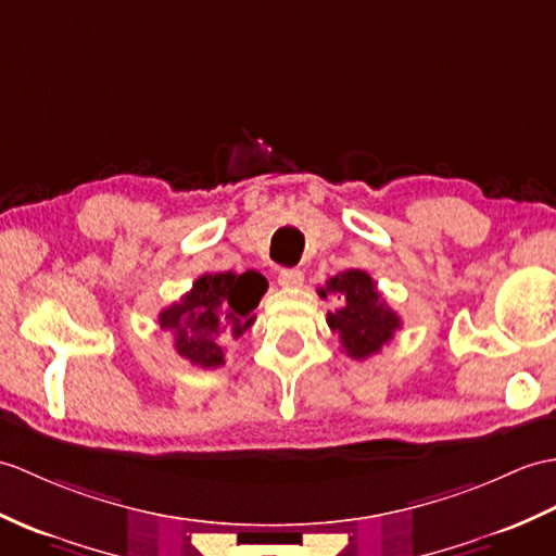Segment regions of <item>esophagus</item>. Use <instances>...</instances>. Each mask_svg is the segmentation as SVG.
Here are the masks:
<instances>
[{"mask_svg":"<svg viewBox=\"0 0 556 556\" xmlns=\"http://www.w3.org/2000/svg\"><path fill=\"white\" fill-rule=\"evenodd\" d=\"M279 283L283 289H299L303 287V273L295 267H283L279 273Z\"/></svg>","mask_w":556,"mask_h":556,"instance_id":"1","label":"esophagus"}]
</instances>
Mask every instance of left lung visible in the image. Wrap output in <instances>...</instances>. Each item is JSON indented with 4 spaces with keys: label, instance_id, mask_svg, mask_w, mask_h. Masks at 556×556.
Wrapping results in <instances>:
<instances>
[{
    "label": "left lung",
    "instance_id": "8db88e82",
    "mask_svg": "<svg viewBox=\"0 0 556 556\" xmlns=\"http://www.w3.org/2000/svg\"><path fill=\"white\" fill-rule=\"evenodd\" d=\"M317 291L321 299L337 293L343 301L337 313L327 315V321L331 331L339 333L348 357L367 359L377 355L400 329V317L381 299L377 281L365 269H345Z\"/></svg>",
    "mask_w": 556,
    "mask_h": 556
}]
</instances>
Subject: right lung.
Wrapping results in <instances>:
<instances>
[{
  "instance_id": "1",
  "label": "right lung",
  "mask_w": 556,
  "mask_h": 556,
  "mask_svg": "<svg viewBox=\"0 0 556 556\" xmlns=\"http://www.w3.org/2000/svg\"><path fill=\"white\" fill-rule=\"evenodd\" d=\"M267 291V279L249 269L243 275L215 273L193 281L177 303L161 309L159 325L175 341V351L191 365H225V345L253 325V309Z\"/></svg>"
}]
</instances>
